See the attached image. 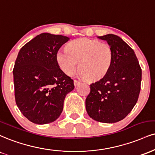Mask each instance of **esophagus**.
I'll return each instance as SVG.
<instances>
[{
    "instance_id": "34e87169",
    "label": "esophagus",
    "mask_w": 155,
    "mask_h": 155,
    "mask_svg": "<svg viewBox=\"0 0 155 155\" xmlns=\"http://www.w3.org/2000/svg\"><path fill=\"white\" fill-rule=\"evenodd\" d=\"M74 85H75V86H76H76H78V85H79V84H80V83H81V81H79V80L75 79V80H74Z\"/></svg>"
}]
</instances>
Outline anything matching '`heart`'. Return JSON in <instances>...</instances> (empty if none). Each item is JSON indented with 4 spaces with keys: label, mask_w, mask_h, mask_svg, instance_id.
Returning a JSON list of instances; mask_svg holds the SVG:
<instances>
[{
    "label": "heart",
    "mask_w": 155,
    "mask_h": 155,
    "mask_svg": "<svg viewBox=\"0 0 155 155\" xmlns=\"http://www.w3.org/2000/svg\"><path fill=\"white\" fill-rule=\"evenodd\" d=\"M56 60L60 68L67 75L74 74L80 61V76L95 81L104 77L110 70L113 52L106 42L80 38L69 43L68 49L59 50Z\"/></svg>",
    "instance_id": "obj_1"
}]
</instances>
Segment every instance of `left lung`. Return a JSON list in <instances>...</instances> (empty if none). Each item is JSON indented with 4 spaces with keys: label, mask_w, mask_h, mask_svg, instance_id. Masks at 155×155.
Masks as SVG:
<instances>
[{
    "label": "left lung",
    "mask_w": 155,
    "mask_h": 155,
    "mask_svg": "<svg viewBox=\"0 0 155 155\" xmlns=\"http://www.w3.org/2000/svg\"><path fill=\"white\" fill-rule=\"evenodd\" d=\"M111 46L113 60L107 74L90 84L86 110L90 118L102 123L118 122L137 103L141 90V68L134 50L120 37H99Z\"/></svg>",
    "instance_id": "obj_1"
}]
</instances>
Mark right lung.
<instances>
[{"instance_id": "1", "label": "right lung", "mask_w": 155, "mask_h": 155, "mask_svg": "<svg viewBox=\"0 0 155 155\" xmlns=\"http://www.w3.org/2000/svg\"><path fill=\"white\" fill-rule=\"evenodd\" d=\"M69 37L42 33L19 50L13 70L15 100L28 120L36 124L53 122L63 111L74 80L60 68L56 54Z\"/></svg>"}]
</instances>
